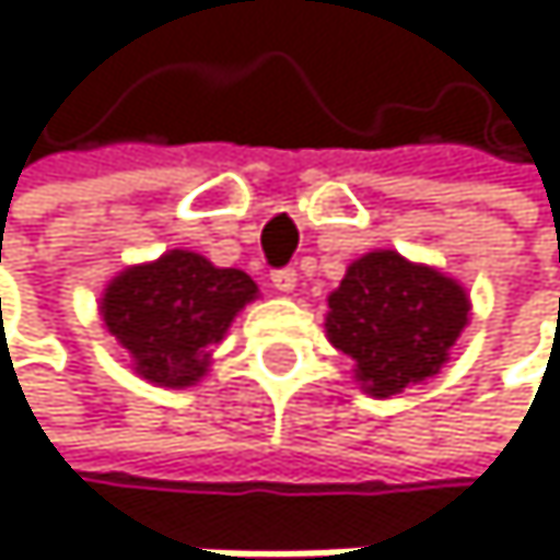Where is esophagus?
I'll return each instance as SVG.
<instances>
[{"label":"esophagus","mask_w":560,"mask_h":560,"mask_svg":"<svg viewBox=\"0 0 560 560\" xmlns=\"http://www.w3.org/2000/svg\"><path fill=\"white\" fill-rule=\"evenodd\" d=\"M292 282H295V278H285V285H282V289H292Z\"/></svg>","instance_id":"obj_1"}]
</instances>
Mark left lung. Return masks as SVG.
<instances>
[{
    "mask_svg": "<svg viewBox=\"0 0 560 560\" xmlns=\"http://www.w3.org/2000/svg\"><path fill=\"white\" fill-rule=\"evenodd\" d=\"M258 295L238 268H218L174 248L154 265L117 275L103 295V322L137 359V373L161 386H190L208 373L211 346Z\"/></svg>",
    "mask_w": 560,
    "mask_h": 560,
    "instance_id": "obj_1",
    "label": "left lung"
}]
</instances>
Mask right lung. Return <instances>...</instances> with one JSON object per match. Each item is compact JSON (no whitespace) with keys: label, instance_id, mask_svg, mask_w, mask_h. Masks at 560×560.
<instances>
[{"label":"right lung","instance_id":"add662e5","mask_svg":"<svg viewBox=\"0 0 560 560\" xmlns=\"http://www.w3.org/2000/svg\"><path fill=\"white\" fill-rule=\"evenodd\" d=\"M329 339L355 359V380L373 396H393L436 376L470 312L457 282L396 252H370L352 261L329 295Z\"/></svg>","mask_w":560,"mask_h":560}]
</instances>
